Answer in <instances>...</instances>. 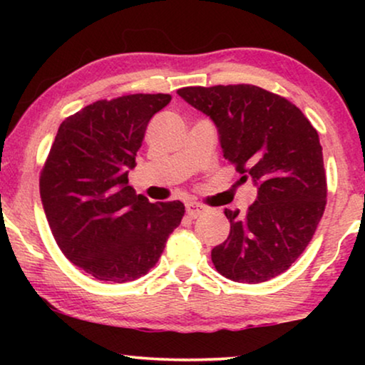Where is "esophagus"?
Segmentation results:
<instances>
[{"label": "esophagus", "mask_w": 365, "mask_h": 365, "mask_svg": "<svg viewBox=\"0 0 365 365\" xmlns=\"http://www.w3.org/2000/svg\"><path fill=\"white\" fill-rule=\"evenodd\" d=\"M186 212H187L189 217L196 219L204 212V206H202V204H199V202H187L186 204Z\"/></svg>", "instance_id": "obj_1"}]
</instances>
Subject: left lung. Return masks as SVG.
Returning a JSON list of instances; mask_svg holds the SVG:
<instances>
[{
	"label": "left lung",
	"mask_w": 365,
	"mask_h": 365,
	"mask_svg": "<svg viewBox=\"0 0 365 365\" xmlns=\"http://www.w3.org/2000/svg\"><path fill=\"white\" fill-rule=\"evenodd\" d=\"M178 94L211 118L224 158L257 187L246 214L224 209L231 232L212 249L214 266L247 284L287 271L311 242L326 207L317 131L286 98L252 84L191 86Z\"/></svg>",
	"instance_id": "left-lung-1"
}]
</instances>
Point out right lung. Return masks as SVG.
<instances>
[{"instance_id":"1","label":"right lung","mask_w":365,"mask_h":365,"mask_svg":"<svg viewBox=\"0 0 365 365\" xmlns=\"http://www.w3.org/2000/svg\"><path fill=\"white\" fill-rule=\"evenodd\" d=\"M171 94L96 101L61 123L39 178V194L59 249L98 281L126 282L156 266L181 201L149 202L129 186L148 123Z\"/></svg>"}]
</instances>
